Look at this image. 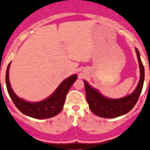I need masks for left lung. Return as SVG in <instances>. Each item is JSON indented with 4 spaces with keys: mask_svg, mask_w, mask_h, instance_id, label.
<instances>
[{
    "mask_svg": "<svg viewBox=\"0 0 150 150\" xmlns=\"http://www.w3.org/2000/svg\"><path fill=\"white\" fill-rule=\"evenodd\" d=\"M135 51L140 66V78L135 91L130 95L120 99L106 98L84 80L87 101L90 110L95 115L101 118H116L128 113L135 106L142 92L144 79V69L140 59V52L137 48Z\"/></svg>",
    "mask_w": 150,
    "mask_h": 150,
    "instance_id": "8db88e82",
    "label": "left lung"
}]
</instances>
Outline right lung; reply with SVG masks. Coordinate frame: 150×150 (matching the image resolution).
<instances>
[{
  "mask_svg": "<svg viewBox=\"0 0 150 150\" xmlns=\"http://www.w3.org/2000/svg\"><path fill=\"white\" fill-rule=\"evenodd\" d=\"M10 63L8 65L6 75V83L8 92L16 107L22 113L37 119H45L53 117L62 111L65 97L73 84L77 78V75H73L63 80L55 92L46 99L39 102H28L19 98L12 89L9 81Z\"/></svg>",
  "mask_w": 150,
  "mask_h": 150,
  "instance_id": "right-lung-1",
  "label": "right lung"
}]
</instances>
